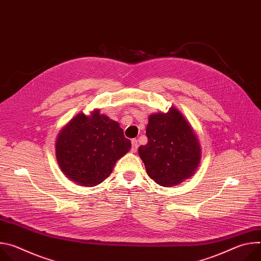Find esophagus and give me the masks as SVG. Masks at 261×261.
Listing matches in <instances>:
<instances>
[{
    "mask_svg": "<svg viewBox=\"0 0 261 261\" xmlns=\"http://www.w3.org/2000/svg\"><path fill=\"white\" fill-rule=\"evenodd\" d=\"M131 143H132V145H131V151L132 152H136L137 151V147H138V144H137V139H132L131 140Z\"/></svg>",
    "mask_w": 261,
    "mask_h": 261,
    "instance_id": "obj_1",
    "label": "esophagus"
}]
</instances>
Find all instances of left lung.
Returning a JSON list of instances; mask_svg holds the SVG:
<instances>
[{"instance_id": "8db88e82", "label": "left lung", "mask_w": 261, "mask_h": 261, "mask_svg": "<svg viewBox=\"0 0 261 261\" xmlns=\"http://www.w3.org/2000/svg\"><path fill=\"white\" fill-rule=\"evenodd\" d=\"M147 143L138 154L146 172L161 186L177 185L191 176L200 162V145L191 126L175 108L148 118Z\"/></svg>"}]
</instances>
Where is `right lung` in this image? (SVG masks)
Returning a JSON list of instances; mask_svg holds the SVG:
<instances>
[{
    "label": "right lung",
    "mask_w": 261,
    "mask_h": 261,
    "mask_svg": "<svg viewBox=\"0 0 261 261\" xmlns=\"http://www.w3.org/2000/svg\"><path fill=\"white\" fill-rule=\"evenodd\" d=\"M131 147L119 123L95 110L73 118L60 132L56 156L62 171L83 186H96L113 172Z\"/></svg>",
    "instance_id": "add662e5"
}]
</instances>
